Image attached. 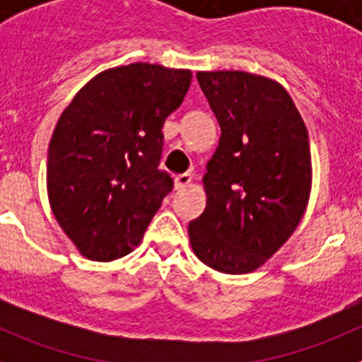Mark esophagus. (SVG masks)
<instances>
[{"mask_svg": "<svg viewBox=\"0 0 362 362\" xmlns=\"http://www.w3.org/2000/svg\"><path fill=\"white\" fill-rule=\"evenodd\" d=\"M190 183H192V175L190 174H179V175H175V179H174V185H175V188H177V190L188 187Z\"/></svg>", "mask_w": 362, "mask_h": 362, "instance_id": "1", "label": "esophagus"}]
</instances>
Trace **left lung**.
Instances as JSON below:
<instances>
[{
    "label": "left lung",
    "instance_id": "8db88e82",
    "mask_svg": "<svg viewBox=\"0 0 362 362\" xmlns=\"http://www.w3.org/2000/svg\"><path fill=\"white\" fill-rule=\"evenodd\" d=\"M221 127L203 177L206 209L190 221L206 267L248 274L276 254L303 219L312 187L306 124L279 83L239 72H197Z\"/></svg>",
    "mask_w": 362,
    "mask_h": 362
}]
</instances>
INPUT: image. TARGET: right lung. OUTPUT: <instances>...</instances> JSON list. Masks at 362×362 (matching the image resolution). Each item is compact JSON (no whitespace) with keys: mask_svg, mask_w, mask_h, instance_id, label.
I'll return each instance as SVG.
<instances>
[{"mask_svg":"<svg viewBox=\"0 0 362 362\" xmlns=\"http://www.w3.org/2000/svg\"><path fill=\"white\" fill-rule=\"evenodd\" d=\"M190 81V70L132 63L98 74L63 110L47 188L57 223L85 257L129 254L174 188L159 168L161 129Z\"/></svg>","mask_w":362,"mask_h":362,"instance_id":"1","label":"right lung"}]
</instances>
